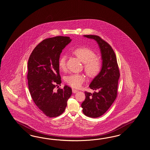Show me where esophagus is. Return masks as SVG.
Here are the masks:
<instances>
[{
    "mask_svg": "<svg viewBox=\"0 0 150 150\" xmlns=\"http://www.w3.org/2000/svg\"><path fill=\"white\" fill-rule=\"evenodd\" d=\"M78 91L77 90H76V89H72V92L74 93H77Z\"/></svg>",
    "mask_w": 150,
    "mask_h": 150,
    "instance_id": "34e87169",
    "label": "esophagus"
}]
</instances>
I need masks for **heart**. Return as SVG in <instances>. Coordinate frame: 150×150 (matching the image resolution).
Wrapping results in <instances>:
<instances>
[{
	"label": "heart",
	"instance_id": "b5f03b06",
	"mask_svg": "<svg viewBox=\"0 0 150 150\" xmlns=\"http://www.w3.org/2000/svg\"><path fill=\"white\" fill-rule=\"evenodd\" d=\"M72 53L84 63L85 71L89 77L93 78L100 73L102 66V61L96 56L93 50L88 47H82L74 50ZM66 60L65 55H62L59 59L58 66L62 71L66 70ZM65 81L73 88H79L85 81V76L83 74L72 73L66 77Z\"/></svg>",
	"mask_w": 150,
	"mask_h": 150
}]
</instances>
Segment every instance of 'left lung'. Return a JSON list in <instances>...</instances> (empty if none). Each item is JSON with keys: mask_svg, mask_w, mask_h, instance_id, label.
<instances>
[{"mask_svg": "<svg viewBox=\"0 0 150 150\" xmlns=\"http://www.w3.org/2000/svg\"><path fill=\"white\" fill-rule=\"evenodd\" d=\"M84 36L94 39L98 43L103 60L100 72L89 85L95 91L93 93L85 91V99L81 104L84 115L96 118L103 115L115 100L120 73L115 53L111 46L99 36Z\"/></svg>", "mask_w": 150, "mask_h": 150, "instance_id": "1", "label": "left lung"}]
</instances>
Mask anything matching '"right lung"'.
<instances>
[{
    "label": "right lung",
    "instance_id": "add662e5",
    "mask_svg": "<svg viewBox=\"0 0 150 150\" xmlns=\"http://www.w3.org/2000/svg\"><path fill=\"white\" fill-rule=\"evenodd\" d=\"M71 41L69 37L56 36L45 39L35 47L28 62V83L31 96L39 109L50 117H57L65 110L72 95L67 85L62 83L58 62L62 50Z\"/></svg>",
    "mask_w": 150,
    "mask_h": 150
}]
</instances>
